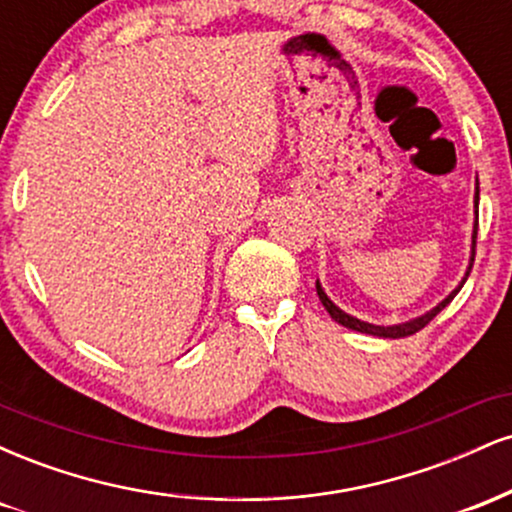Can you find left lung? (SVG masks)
Masks as SVG:
<instances>
[{"label": "left lung", "mask_w": 512, "mask_h": 512, "mask_svg": "<svg viewBox=\"0 0 512 512\" xmlns=\"http://www.w3.org/2000/svg\"><path fill=\"white\" fill-rule=\"evenodd\" d=\"M477 204H479V182H477V192H474V214H477ZM477 226H479V223H477V219H474V228H472V250H469V264H467V272H464V276H462V281L455 286V289H452V291L448 293V296L443 298V301H440V303L436 305V308L426 310L424 315L411 317V320H404V322H397V325H373V322L358 320V317L344 313V310L339 308V305L334 303L330 296H327L325 289H322L320 279L315 281L317 296H320L322 305H325V310L332 315L334 322H339V325L349 327V330H354V332L373 334V337H380V339H402V337H409V334H416V332L421 330V327H426L428 322H431L433 317H436V315L440 313V310H443L445 305H448V303L452 301V298L457 296V293H460V289L464 286V281H467V276H469V272H472V264H474V252H477Z\"/></svg>", "instance_id": "1"}]
</instances>
